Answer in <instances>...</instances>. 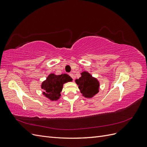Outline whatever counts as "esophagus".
I'll use <instances>...</instances> for the list:
<instances>
[{
    "label": "esophagus",
    "mask_w": 147,
    "mask_h": 147,
    "mask_svg": "<svg viewBox=\"0 0 147 147\" xmlns=\"http://www.w3.org/2000/svg\"><path fill=\"white\" fill-rule=\"evenodd\" d=\"M69 75H70V77H71V78H74V74H72V73H70L69 74Z\"/></svg>",
    "instance_id": "34e87169"
}]
</instances>
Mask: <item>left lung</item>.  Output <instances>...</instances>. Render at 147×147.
<instances>
[{"label":"left lung","mask_w":147,"mask_h":147,"mask_svg":"<svg viewBox=\"0 0 147 147\" xmlns=\"http://www.w3.org/2000/svg\"><path fill=\"white\" fill-rule=\"evenodd\" d=\"M75 82L82 94L88 98L92 97L99 91V82L86 72L82 73V77L77 79Z\"/></svg>","instance_id":"obj_1"}]
</instances>
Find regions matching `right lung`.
<instances>
[{
    "label": "right lung",
    "mask_w": 147,
    "mask_h": 147,
    "mask_svg": "<svg viewBox=\"0 0 147 147\" xmlns=\"http://www.w3.org/2000/svg\"><path fill=\"white\" fill-rule=\"evenodd\" d=\"M72 80V78L67 74H50L42 84V88L44 90L43 94L51 100L58 99L61 96L63 84Z\"/></svg>",
    "instance_id": "add662e5"
}]
</instances>
